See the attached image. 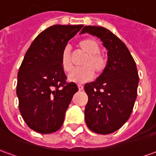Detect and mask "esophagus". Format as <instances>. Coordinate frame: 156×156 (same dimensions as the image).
<instances>
[{
  "mask_svg": "<svg viewBox=\"0 0 156 156\" xmlns=\"http://www.w3.org/2000/svg\"><path fill=\"white\" fill-rule=\"evenodd\" d=\"M78 90H83V85L82 84H78Z\"/></svg>",
  "mask_w": 156,
  "mask_h": 156,
  "instance_id": "obj_1",
  "label": "esophagus"
}]
</instances>
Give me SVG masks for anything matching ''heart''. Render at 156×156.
I'll list each match as a JSON object with an SVG mask.
<instances>
[{
  "instance_id": "b5f03b06",
  "label": "heart",
  "mask_w": 156,
  "mask_h": 156,
  "mask_svg": "<svg viewBox=\"0 0 156 156\" xmlns=\"http://www.w3.org/2000/svg\"><path fill=\"white\" fill-rule=\"evenodd\" d=\"M78 47L87 53L82 63L83 67L73 69L68 74V79L70 82L82 83L94 78V71L97 73L103 71L105 67V60L104 57L99 54L100 46L95 39H83L78 43ZM61 66L65 72L71 71L73 68L71 54L68 48H64L62 51Z\"/></svg>"
}]
</instances>
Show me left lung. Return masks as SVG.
I'll list each match as a JSON object with an SVG mask.
<instances>
[{"mask_svg": "<svg viewBox=\"0 0 156 156\" xmlns=\"http://www.w3.org/2000/svg\"><path fill=\"white\" fill-rule=\"evenodd\" d=\"M101 40L107 49L108 61L100 76L86 83L88 104L84 118L88 129L100 134L118 130L129 119L137 97L139 75L127 47L109 30L85 26L81 31Z\"/></svg>", "mask_w": 156, "mask_h": 156, "instance_id": "8db88e82", "label": "left lung"}]
</instances>
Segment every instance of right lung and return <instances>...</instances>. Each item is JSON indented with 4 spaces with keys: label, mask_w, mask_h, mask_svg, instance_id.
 <instances>
[{
    "label": "right lung",
    "mask_w": 156,
    "mask_h": 156,
    "mask_svg": "<svg viewBox=\"0 0 156 156\" xmlns=\"http://www.w3.org/2000/svg\"><path fill=\"white\" fill-rule=\"evenodd\" d=\"M83 25H55L41 32L27 51L17 74L19 110L36 132L50 134L63 124L65 113L78 88L66 83L62 51Z\"/></svg>",
    "instance_id": "add662e5"
}]
</instances>
